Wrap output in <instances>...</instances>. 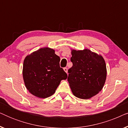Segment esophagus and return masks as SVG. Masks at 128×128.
Returning a JSON list of instances; mask_svg holds the SVG:
<instances>
[{
	"mask_svg": "<svg viewBox=\"0 0 128 128\" xmlns=\"http://www.w3.org/2000/svg\"><path fill=\"white\" fill-rule=\"evenodd\" d=\"M64 71L66 73H68V68H64Z\"/></svg>",
	"mask_w": 128,
	"mask_h": 128,
	"instance_id": "esophagus-1",
	"label": "esophagus"
}]
</instances>
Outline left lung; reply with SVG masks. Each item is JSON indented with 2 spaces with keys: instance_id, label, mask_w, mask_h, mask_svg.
Segmentation results:
<instances>
[{
  "instance_id": "8db88e82",
  "label": "left lung",
  "mask_w": 128,
  "mask_h": 128,
  "mask_svg": "<svg viewBox=\"0 0 128 128\" xmlns=\"http://www.w3.org/2000/svg\"><path fill=\"white\" fill-rule=\"evenodd\" d=\"M73 66L68 70V80L72 93L87 100L102 90L106 78V64L102 55L88 49L71 50Z\"/></svg>"
}]
</instances>
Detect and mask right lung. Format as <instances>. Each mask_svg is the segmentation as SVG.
Instances as JSON below:
<instances>
[{
  "instance_id": "add662e5",
  "label": "right lung",
  "mask_w": 128,
  "mask_h": 128,
  "mask_svg": "<svg viewBox=\"0 0 128 128\" xmlns=\"http://www.w3.org/2000/svg\"><path fill=\"white\" fill-rule=\"evenodd\" d=\"M60 58L55 50L49 47L41 48L25 58L22 77L26 87L36 97H49L55 93L61 80L68 75L59 66Z\"/></svg>"
}]
</instances>
